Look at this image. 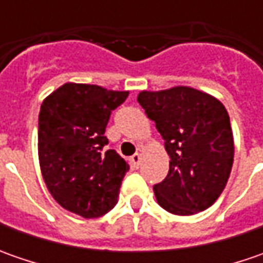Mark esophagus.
<instances>
[{
  "mask_svg": "<svg viewBox=\"0 0 263 263\" xmlns=\"http://www.w3.org/2000/svg\"><path fill=\"white\" fill-rule=\"evenodd\" d=\"M140 162H142V155H140V154H135L133 157L130 158V164H132V167L139 168L140 167Z\"/></svg>",
  "mask_w": 263,
  "mask_h": 263,
  "instance_id": "1",
  "label": "esophagus"
}]
</instances>
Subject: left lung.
<instances>
[{
	"label": "left lung",
	"instance_id": "8db88e82",
	"mask_svg": "<svg viewBox=\"0 0 263 263\" xmlns=\"http://www.w3.org/2000/svg\"><path fill=\"white\" fill-rule=\"evenodd\" d=\"M137 102L165 140L170 171L154 186L159 206L193 215L215 203L234 161V137L226 106L190 86L142 90Z\"/></svg>",
	"mask_w": 263,
	"mask_h": 263
}]
</instances>
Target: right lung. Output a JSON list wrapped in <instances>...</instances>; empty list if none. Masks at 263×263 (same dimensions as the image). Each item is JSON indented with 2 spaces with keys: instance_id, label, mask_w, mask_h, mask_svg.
Masks as SVG:
<instances>
[{
  "instance_id": "1",
  "label": "right lung",
  "mask_w": 263,
  "mask_h": 263,
  "mask_svg": "<svg viewBox=\"0 0 263 263\" xmlns=\"http://www.w3.org/2000/svg\"><path fill=\"white\" fill-rule=\"evenodd\" d=\"M128 90L68 82L46 96L39 111L37 157L46 189L58 205L83 218L116 206L128 164L108 149L111 111Z\"/></svg>"
}]
</instances>
